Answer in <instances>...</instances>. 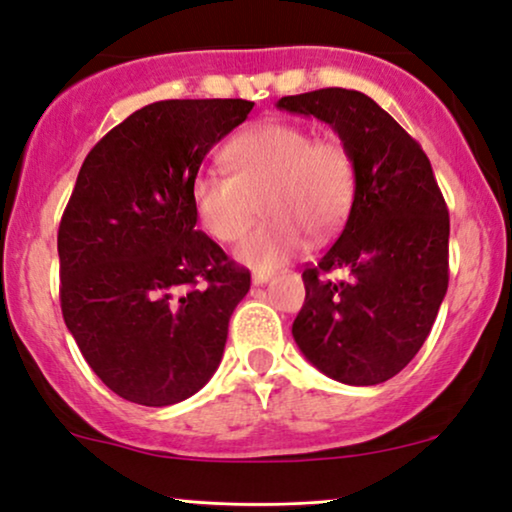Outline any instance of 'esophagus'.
Here are the masks:
<instances>
[{
  "label": "esophagus",
  "mask_w": 512,
  "mask_h": 512,
  "mask_svg": "<svg viewBox=\"0 0 512 512\" xmlns=\"http://www.w3.org/2000/svg\"><path fill=\"white\" fill-rule=\"evenodd\" d=\"M270 279H272L270 272H261V270H256L254 275H251V282H254L256 286H263V284H268Z\"/></svg>",
  "instance_id": "1"
}]
</instances>
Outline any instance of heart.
<instances>
[{
  "label": "heart",
  "instance_id": "1",
  "mask_svg": "<svg viewBox=\"0 0 512 512\" xmlns=\"http://www.w3.org/2000/svg\"><path fill=\"white\" fill-rule=\"evenodd\" d=\"M228 172L205 170L191 198L200 226L216 242H235L258 214L268 219L237 244L244 265L270 272L303 251L307 236L335 235L354 202L352 153L338 137H314L307 125L261 121L223 151Z\"/></svg>",
  "mask_w": 512,
  "mask_h": 512
}]
</instances>
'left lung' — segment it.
I'll use <instances>...</instances> for the list:
<instances>
[{"instance_id": "left-lung-1", "label": "left lung", "mask_w": 512, "mask_h": 512, "mask_svg": "<svg viewBox=\"0 0 512 512\" xmlns=\"http://www.w3.org/2000/svg\"><path fill=\"white\" fill-rule=\"evenodd\" d=\"M338 132L356 170L347 223L303 270L305 305L293 338L333 380L370 387L415 359L450 282V214L415 139L359 90L321 88L277 102ZM347 269L333 283L327 272Z\"/></svg>"}]
</instances>
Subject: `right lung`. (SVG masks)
Listing matches in <instances>:
<instances>
[{
  "mask_svg": "<svg viewBox=\"0 0 512 512\" xmlns=\"http://www.w3.org/2000/svg\"><path fill=\"white\" fill-rule=\"evenodd\" d=\"M249 100H163L109 130L83 160L58 230L60 307L95 375L163 408L219 368L249 270L195 228L191 184Z\"/></svg>",
  "mask_w": 512,
  "mask_h": 512,
  "instance_id": "1",
  "label": "right lung"
}]
</instances>
